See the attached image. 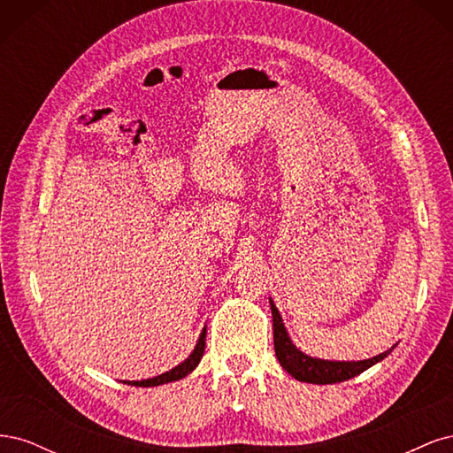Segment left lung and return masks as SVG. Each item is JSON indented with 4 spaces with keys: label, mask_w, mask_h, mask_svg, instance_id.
Returning <instances> with one entry per match:
<instances>
[{
    "label": "left lung",
    "mask_w": 453,
    "mask_h": 453,
    "mask_svg": "<svg viewBox=\"0 0 453 453\" xmlns=\"http://www.w3.org/2000/svg\"><path fill=\"white\" fill-rule=\"evenodd\" d=\"M270 310H272V319H273V349H276V357L287 372L298 381L318 383V386L346 381L349 378L359 376L366 368L383 361L396 348L395 344L388 351L376 355V357L363 359V361H325L318 357H310V355L300 351L293 344V340L283 325L280 310L276 308V304H273L272 298H270Z\"/></svg>",
    "instance_id": "left-lung-1"
}]
</instances>
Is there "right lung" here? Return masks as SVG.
I'll return each mask as SVG.
<instances>
[{"instance_id": "obj_1", "label": "right lung", "mask_w": 453, "mask_h": 453, "mask_svg": "<svg viewBox=\"0 0 453 453\" xmlns=\"http://www.w3.org/2000/svg\"><path fill=\"white\" fill-rule=\"evenodd\" d=\"M203 349H205V326L202 328L200 338L196 342L193 353H190L183 363H180L175 368L168 370V372H164L160 376L147 378V380H138V381H125V383H128V386H135V388H155V386H162V383H170V381L181 380L187 374L193 372V370L198 366L202 355H203Z\"/></svg>"}]
</instances>
